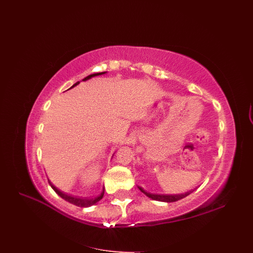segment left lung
I'll return each mask as SVG.
<instances>
[{
	"instance_id": "obj_1",
	"label": "left lung",
	"mask_w": 253,
	"mask_h": 253,
	"mask_svg": "<svg viewBox=\"0 0 253 253\" xmlns=\"http://www.w3.org/2000/svg\"><path fill=\"white\" fill-rule=\"evenodd\" d=\"M139 190H141V192H143L147 197L151 198L153 200H157V201H163V202H175V201H178L184 197H186V196L190 195L193 191H190V192H186L184 194H178V195H158V194H150V193H147L145 192L142 188H138Z\"/></svg>"
}]
</instances>
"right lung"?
Listing matches in <instances>:
<instances>
[{
	"label": "right lung",
	"instance_id": "obj_1",
	"mask_svg": "<svg viewBox=\"0 0 253 253\" xmlns=\"http://www.w3.org/2000/svg\"><path fill=\"white\" fill-rule=\"evenodd\" d=\"M104 73H105V72L91 74V75H89V76L84 78L83 81H85V80H87V79H89V78H91V77L98 76V75H102V74H104ZM78 83H79V81L75 83L72 87H74L75 85H77ZM72 87H71V88H72ZM49 183H50V185H51V188L56 192V194L59 195L62 199H64L65 201H68V202H70V203H72V204H74V205H77V207H80V208H88V207H91V205L96 204L98 201H100V200L103 198V195H104V190H103V192H102L99 196H97L96 198H91V199H88V198H80V197H76V196L68 195V194H65V193L59 191L57 188H56V186H54V185L51 183L50 180H49Z\"/></svg>",
	"mask_w": 253,
	"mask_h": 253
}]
</instances>
